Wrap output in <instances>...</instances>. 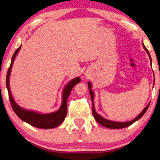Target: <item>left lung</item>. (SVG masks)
I'll list each match as a JSON object with an SVG mask.
<instances>
[{
	"mask_svg": "<svg viewBox=\"0 0 160 160\" xmlns=\"http://www.w3.org/2000/svg\"><path fill=\"white\" fill-rule=\"evenodd\" d=\"M143 47H144V49L146 50L147 54H148V55L149 57V59H150V62H151V63H152L151 56H150L148 49H147L146 47H145L144 44H143ZM88 88H89V90H90V98H91L92 103V115H93L94 118L98 121V123H99L100 124L105 126V127H106V128H123L127 127V126H129L130 125H132V123H134L135 121H137V120H139L140 118H142V116L144 115L145 113H146V111H147V109H148L149 106V103L146 107H145L144 110H143L141 112V113H140L139 116H137V117H136L132 121H127V122H116V121H112L107 120V119H105L104 118L102 117L101 116L98 115V114L96 113V111H95L94 104H93V92H92V90H91V89H90V88H91V83H90V82H88Z\"/></svg>",
	"mask_w": 160,
	"mask_h": 160,
	"instance_id": "left-lung-1",
	"label": "left lung"
}]
</instances>
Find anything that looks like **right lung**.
<instances>
[{
	"instance_id": "add662e5",
	"label": "right lung",
	"mask_w": 160,
	"mask_h": 160,
	"mask_svg": "<svg viewBox=\"0 0 160 160\" xmlns=\"http://www.w3.org/2000/svg\"><path fill=\"white\" fill-rule=\"evenodd\" d=\"M21 45L14 52L11 59V65L9 67L6 75V87L8 91L9 100H10L12 108L16 115L18 116V118H20L21 120L25 121V122L29 123L30 125L34 126V127L39 128H52L57 127V126L60 125L62 123V121L65 120L67 115V111H68L67 101H68L72 88L80 82V78L78 77L72 80L64 88L62 92V103L61 107L59 110L56 112L47 114H41L34 111L25 110V109L21 108L14 101L11 93L10 87H9V77H10L12 65H13L14 59H15L16 56L17 55L18 52L21 49Z\"/></svg>"
}]
</instances>
